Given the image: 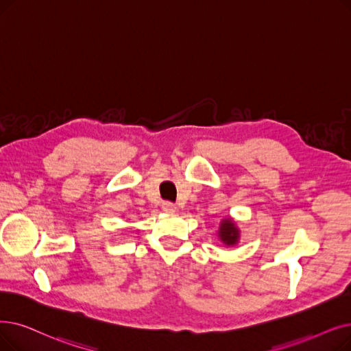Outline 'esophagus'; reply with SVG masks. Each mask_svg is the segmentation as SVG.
Listing matches in <instances>:
<instances>
[{"label":"esophagus","mask_w":351,"mask_h":351,"mask_svg":"<svg viewBox=\"0 0 351 351\" xmlns=\"http://www.w3.org/2000/svg\"><path fill=\"white\" fill-rule=\"evenodd\" d=\"M162 209H163L165 212H167V213H173V212L176 210V206H175V204H172V202H163V204H162Z\"/></svg>","instance_id":"1"}]
</instances>
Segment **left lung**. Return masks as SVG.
Returning <instances> with one entry per match:
<instances>
[{
    "instance_id": "obj_1",
    "label": "left lung",
    "mask_w": 351,
    "mask_h": 351,
    "mask_svg": "<svg viewBox=\"0 0 351 351\" xmlns=\"http://www.w3.org/2000/svg\"><path fill=\"white\" fill-rule=\"evenodd\" d=\"M219 239L228 247H232L238 243L239 239V230L237 223L231 218H223L219 223V231H218Z\"/></svg>"
}]
</instances>
